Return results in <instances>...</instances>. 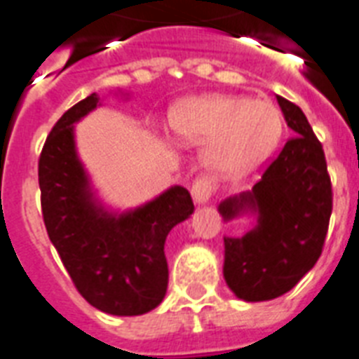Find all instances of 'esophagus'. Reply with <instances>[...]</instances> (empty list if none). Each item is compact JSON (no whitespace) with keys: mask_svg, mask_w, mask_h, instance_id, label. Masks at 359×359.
Wrapping results in <instances>:
<instances>
[{"mask_svg":"<svg viewBox=\"0 0 359 359\" xmlns=\"http://www.w3.org/2000/svg\"><path fill=\"white\" fill-rule=\"evenodd\" d=\"M213 191H215V186L208 177H197L191 184V195H194V201L198 204L208 203L212 198Z\"/></svg>","mask_w":359,"mask_h":359,"instance_id":"34e87169","label":"esophagus"}]
</instances>
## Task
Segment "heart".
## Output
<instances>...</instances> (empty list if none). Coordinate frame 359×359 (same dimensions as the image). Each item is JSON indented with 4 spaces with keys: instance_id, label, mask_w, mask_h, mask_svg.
<instances>
[{
    "instance_id": "1",
    "label": "heart",
    "mask_w": 359,
    "mask_h": 359,
    "mask_svg": "<svg viewBox=\"0 0 359 359\" xmlns=\"http://www.w3.org/2000/svg\"><path fill=\"white\" fill-rule=\"evenodd\" d=\"M171 128L184 142H210L208 161L215 170L241 173L261 164L276 149L283 118L266 100L206 96L177 105Z\"/></svg>"
}]
</instances>
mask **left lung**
<instances>
[{
  "instance_id": "left-lung-1",
  "label": "left lung",
  "mask_w": 359,
  "mask_h": 359,
  "mask_svg": "<svg viewBox=\"0 0 359 359\" xmlns=\"http://www.w3.org/2000/svg\"><path fill=\"white\" fill-rule=\"evenodd\" d=\"M288 128L279 155L250 194L219 206L224 219L245 210L257 226L245 237H224V279L239 299L268 301L287 294L314 266L332 213V182L325 151L296 104L277 96Z\"/></svg>"
}]
</instances>
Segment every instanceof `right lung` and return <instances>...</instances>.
<instances>
[{
	"label": "right lung",
	"mask_w": 359,
	"mask_h": 359,
	"mask_svg": "<svg viewBox=\"0 0 359 359\" xmlns=\"http://www.w3.org/2000/svg\"><path fill=\"white\" fill-rule=\"evenodd\" d=\"M98 105L93 93L62 114L38 161L41 213L76 290L95 309L113 316L146 314L168 288L165 237L194 213L182 186L120 217L98 208L74 151L72 123Z\"/></svg>",
	"instance_id": "obj_1"
}]
</instances>
